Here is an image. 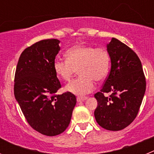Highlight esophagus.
Listing matches in <instances>:
<instances>
[{
    "label": "esophagus",
    "instance_id": "obj_1",
    "mask_svg": "<svg viewBox=\"0 0 154 154\" xmlns=\"http://www.w3.org/2000/svg\"><path fill=\"white\" fill-rule=\"evenodd\" d=\"M88 99L86 96H81V97H77V102H83Z\"/></svg>",
    "mask_w": 154,
    "mask_h": 154
}]
</instances>
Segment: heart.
Wrapping results in <instances>:
<instances>
[{"label": "heart", "instance_id": "heart-1", "mask_svg": "<svg viewBox=\"0 0 154 154\" xmlns=\"http://www.w3.org/2000/svg\"><path fill=\"white\" fill-rule=\"evenodd\" d=\"M66 60L57 58L53 67L57 75L68 82L77 70L79 77L65 86V91L82 96L91 92L94 81L102 82L106 79L110 65V55L103 48L90 45H75L65 52Z\"/></svg>", "mask_w": 154, "mask_h": 154}]
</instances>
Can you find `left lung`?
<instances>
[{"instance_id":"left-lung-1","label":"left lung","mask_w":154,"mask_h":154,"mask_svg":"<svg viewBox=\"0 0 154 154\" xmlns=\"http://www.w3.org/2000/svg\"><path fill=\"white\" fill-rule=\"evenodd\" d=\"M111 69L100 92L94 115L98 124L112 131L121 130L135 119L146 91L142 64L130 48L112 38L106 45ZM105 92H112L109 97Z\"/></svg>"}]
</instances>
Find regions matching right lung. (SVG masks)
I'll return each instance as SVG.
<instances>
[{
	"instance_id": "right-lung-1",
	"label": "right lung",
	"mask_w": 154,
	"mask_h": 154,
	"mask_svg": "<svg viewBox=\"0 0 154 154\" xmlns=\"http://www.w3.org/2000/svg\"><path fill=\"white\" fill-rule=\"evenodd\" d=\"M60 41L46 39L24 49L14 77V96L30 126L43 135L63 133L70 123L76 98L71 92L55 95L61 88L53 64Z\"/></svg>"
}]
</instances>
